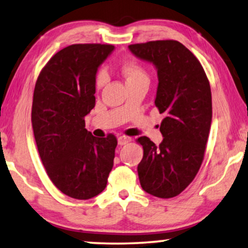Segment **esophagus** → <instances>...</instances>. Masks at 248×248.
<instances>
[{
  "mask_svg": "<svg viewBox=\"0 0 248 248\" xmlns=\"http://www.w3.org/2000/svg\"><path fill=\"white\" fill-rule=\"evenodd\" d=\"M130 141H131V138L125 137V135H122V137H120V138L117 139L118 145H125V144H127Z\"/></svg>",
  "mask_w": 248,
  "mask_h": 248,
  "instance_id": "1",
  "label": "esophagus"
}]
</instances>
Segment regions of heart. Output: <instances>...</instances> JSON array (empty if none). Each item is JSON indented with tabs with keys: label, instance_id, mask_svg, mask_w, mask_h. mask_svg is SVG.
Wrapping results in <instances>:
<instances>
[{
	"label": "heart",
	"instance_id": "b5f03b06",
	"mask_svg": "<svg viewBox=\"0 0 248 248\" xmlns=\"http://www.w3.org/2000/svg\"><path fill=\"white\" fill-rule=\"evenodd\" d=\"M121 72L123 74L125 79H126V83L137 82V81L141 80H148L149 77L145 70L142 67L140 64L135 62H125L123 65L121 66ZM106 83V74L103 71H100L96 77V87L99 89Z\"/></svg>",
	"mask_w": 248,
	"mask_h": 248
}]
</instances>
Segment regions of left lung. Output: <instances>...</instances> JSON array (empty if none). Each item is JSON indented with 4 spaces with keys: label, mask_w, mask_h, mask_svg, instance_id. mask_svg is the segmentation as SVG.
<instances>
[{
    "label": "left lung",
    "mask_w": 248,
    "mask_h": 248,
    "mask_svg": "<svg viewBox=\"0 0 248 248\" xmlns=\"http://www.w3.org/2000/svg\"><path fill=\"white\" fill-rule=\"evenodd\" d=\"M134 56L157 70L155 104L160 114L161 143L138 139L143 158L138 165L141 187L161 199L182 193L203 161L212 121L209 80L199 60L176 40H155L128 46Z\"/></svg>",
    "instance_id": "obj_1"
}]
</instances>
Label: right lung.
Here are the masks:
<instances>
[{
    "label": "right lung",
    "mask_w": 248,
    "mask_h": 248,
    "mask_svg": "<svg viewBox=\"0 0 248 248\" xmlns=\"http://www.w3.org/2000/svg\"><path fill=\"white\" fill-rule=\"evenodd\" d=\"M115 47L76 44L57 52L37 79L31 122L47 175L64 194L88 200L101 193L113 168L117 140L96 138L84 117L96 105V76Z\"/></svg>",
    "instance_id": "right-lung-1"
}]
</instances>
